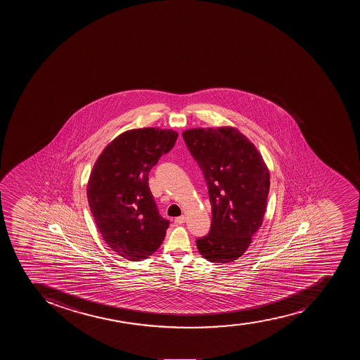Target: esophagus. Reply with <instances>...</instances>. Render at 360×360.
<instances>
[{"instance_id":"34e87169","label":"esophagus","mask_w":360,"mask_h":360,"mask_svg":"<svg viewBox=\"0 0 360 360\" xmlns=\"http://www.w3.org/2000/svg\"><path fill=\"white\" fill-rule=\"evenodd\" d=\"M186 221V216H179V217L174 218V223L177 224H183Z\"/></svg>"}]
</instances>
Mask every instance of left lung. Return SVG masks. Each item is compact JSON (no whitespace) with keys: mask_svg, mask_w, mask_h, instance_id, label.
Returning <instances> with one entry per match:
<instances>
[{"mask_svg":"<svg viewBox=\"0 0 360 360\" xmlns=\"http://www.w3.org/2000/svg\"><path fill=\"white\" fill-rule=\"evenodd\" d=\"M203 172L210 197V231L196 244L212 263H231L245 252L263 223L270 174L252 143L235 128L191 129L183 132Z\"/></svg>","mask_w":360,"mask_h":360,"instance_id":"obj_1","label":"left lung"}]
</instances>
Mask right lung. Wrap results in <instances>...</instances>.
Segmentation results:
<instances>
[{
  "label": "right lung",
  "instance_id": "add662e5",
  "mask_svg": "<svg viewBox=\"0 0 360 360\" xmlns=\"http://www.w3.org/2000/svg\"><path fill=\"white\" fill-rule=\"evenodd\" d=\"M177 137L172 130H129L94 165L86 186L90 211L109 248L125 259H146L165 237L170 221L157 209L148 174Z\"/></svg>",
  "mask_w": 360,
  "mask_h": 360
}]
</instances>
